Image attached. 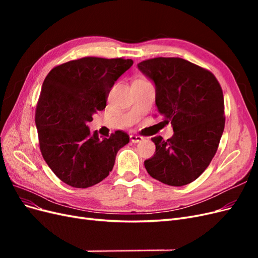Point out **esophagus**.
Listing matches in <instances>:
<instances>
[{
    "mask_svg": "<svg viewBox=\"0 0 258 258\" xmlns=\"http://www.w3.org/2000/svg\"><path fill=\"white\" fill-rule=\"evenodd\" d=\"M142 140H143V138L140 137V136H136V135H131L130 136V141L132 143H139V142H141Z\"/></svg>",
    "mask_w": 258,
    "mask_h": 258,
    "instance_id": "34e87169",
    "label": "esophagus"
}]
</instances>
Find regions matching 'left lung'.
<instances>
[{"label":"left lung","mask_w":258,"mask_h":258,"mask_svg":"<svg viewBox=\"0 0 258 258\" xmlns=\"http://www.w3.org/2000/svg\"><path fill=\"white\" fill-rule=\"evenodd\" d=\"M138 69L155 85V102L173 136L152 138L156 151L144 161L152 177L170 186H183L208 168L222 138L224 96L208 70L182 58H154Z\"/></svg>","instance_id":"8db88e82"}]
</instances>
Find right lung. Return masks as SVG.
I'll return each instance as SVG.
<instances>
[{
    "label": "right lung",
    "instance_id": "obj_1",
    "mask_svg": "<svg viewBox=\"0 0 258 258\" xmlns=\"http://www.w3.org/2000/svg\"><path fill=\"white\" fill-rule=\"evenodd\" d=\"M132 64L131 59L85 57L53 68L46 76L35 124L43 158L62 182L75 188L100 183L112 171L117 152L129 143L120 130L101 140L87 123L105 108L115 82Z\"/></svg>",
    "mask_w": 258,
    "mask_h": 258
}]
</instances>
